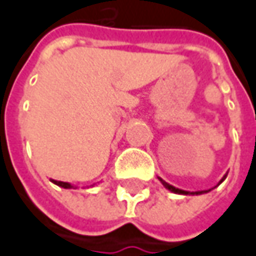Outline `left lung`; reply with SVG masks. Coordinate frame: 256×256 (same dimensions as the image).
<instances>
[{
	"label": "left lung",
	"mask_w": 256,
	"mask_h": 256,
	"mask_svg": "<svg viewBox=\"0 0 256 256\" xmlns=\"http://www.w3.org/2000/svg\"><path fill=\"white\" fill-rule=\"evenodd\" d=\"M226 174H228V172H226ZM226 174H225L224 177H222V178L220 180V182L216 184V187H218V186H220V184H221V182H222V181H224L225 178H226ZM157 178H158V180L162 181V184H163V186H164V187H166V188L170 190V191H172V192H174V194H182V196H200V194H206V192H210L211 190L216 188V187H212V188H210V190H202V191H186V190L176 188L174 186H172V184H168V182H166V181H164L163 178H160V177H157Z\"/></svg>",
	"instance_id": "obj_1"
}]
</instances>
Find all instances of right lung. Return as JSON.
<instances>
[{
  "mask_svg": "<svg viewBox=\"0 0 256 256\" xmlns=\"http://www.w3.org/2000/svg\"><path fill=\"white\" fill-rule=\"evenodd\" d=\"M54 184H56L59 187H62V188H78L74 184H70V182H65V181H56V180H50ZM94 186V184H93Z\"/></svg>",
  "mask_w": 256,
  "mask_h": 256,
  "instance_id": "right-lung-1",
  "label": "right lung"
}]
</instances>
